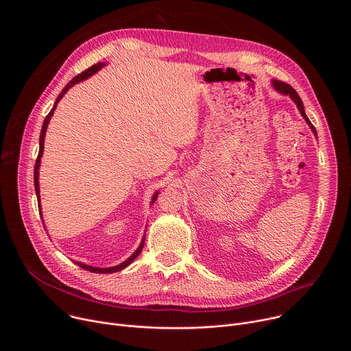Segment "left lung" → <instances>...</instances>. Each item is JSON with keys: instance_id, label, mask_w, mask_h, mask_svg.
I'll return each instance as SVG.
<instances>
[{"instance_id": "obj_1", "label": "left lung", "mask_w": 351, "mask_h": 351, "mask_svg": "<svg viewBox=\"0 0 351 351\" xmlns=\"http://www.w3.org/2000/svg\"><path fill=\"white\" fill-rule=\"evenodd\" d=\"M272 87H274L279 94H282V95H289V97L293 99V103L297 106V108H298L300 114H302V117L306 119L307 125L310 126V129L313 130V133H314V134H315V137H317V130H315V128L313 126V123L310 122V119L307 118L306 111H304V106H303V101H302V98L298 97V94L295 93V90H294L291 86H289L287 83H283V82H279V80H272Z\"/></svg>"}]
</instances>
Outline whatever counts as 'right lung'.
Masks as SVG:
<instances>
[{
    "label": "right lung",
    "mask_w": 351,
    "mask_h": 351,
    "mask_svg": "<svg viewBox=\"0 0 351 351\" xmlns=\"http://www.w3.org/2000/svg\"><path fill=\"white\" fill-rule=\"evenodd\" d=\"M103 66H106V64L104 62H98V64H94L93 66H90L87 71H84V72H82L80 75H77V76H75L65 87H64V90L61 91V94L58 95V98L56 99V103H54V107H53V110L49 111V114L45 117V119H44V122H43V128H41V133H40V141H38V144H40V149H38V156H37V160H36V165H34V190H36V195H37V202H38V211H40V215H41V221H44L43 219V214H41V204H40V184H38V169H40V164H41V157H43V152H44V138H45V132H47V128H48V123H49V121H51V117L54 115V111H56V108H57V104L61 101V98L65 95V93L71 88V87H73L76 83H80V82H83V80H86V79H88L90 76H93L94 73H97L99 69H101ZM157 197H158V190L154 193V195H153V198H152V204H154L156 203V199H157ZM44 223V222H43ZM144 236H143V239H141V241H140V245L136 248V252L126 260V261H123V263H121L119 265H115V267H110V268H97V267H91V265H86V264H83V263H77V261H75V264H77L80 268H83V269H86V271H90V272H94V274H114V272H118V271H122L123 268H126L128 265H130L134 260H136V257L141 253V250H143V245H144Z\"/></svg>",
    "instance_id": "right-lung-1"
}]
</instances>
